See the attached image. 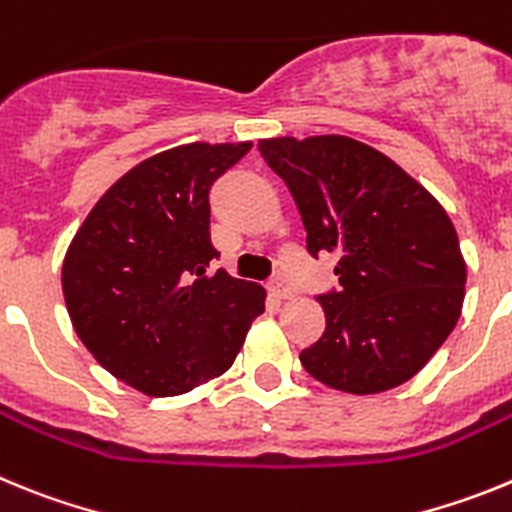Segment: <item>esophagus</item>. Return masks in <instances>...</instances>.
<instances>
[{"label":"esophagus","mask_w":512,"mask_h":512,"mask_svg":"<svg viewBox=\"0 0 512 512\" xmlns=\"http://www.w3.org/2000/svg\"><path fill=\"white\" fill-rule=\"evenodd\" d=\"M269 292L271 297H277V300H289V297H292V289H289L282 279H274V282L269 284Z\"/></svg>","instance_id":"1"}]
</instances>
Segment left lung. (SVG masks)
Wrapping results in <instances>:
<instances>
[{"mask_svg":"<svg viewBox=\"0 0 512 512\" xmlns=\"http://www.w3.org/2000/svg\"><path fill=\"white\" fill-rule=\"evenodd\" d=\"M312 256L338 259L320 295L325 330L300 354L310 377L348 395L395 390L433 359L464 305L467 261L451 217L420 182L346 135L264 138Z\"/></svg>","mask_w":512,"mask_h":512,"instance_id":"8db88e82","label":"left lung"}]
</instances>
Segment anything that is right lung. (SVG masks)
<instances>
[{"label":"right lung","instance_id":"add662e5","mask_svg":"<svg viewBox=\"0 0 512 512\" xmlns=\"http://www.w3.org/2000/svg\"><path fill=\"white\" fill-rule=\"evenodd\" d=\"M251 143H184L140 161L99 197L61 269L76 336L143 395L171 397L233 366L266 289L210 274V187Z\"/></svg>","mask_w":512,"mask_h":512}]
</instances>
